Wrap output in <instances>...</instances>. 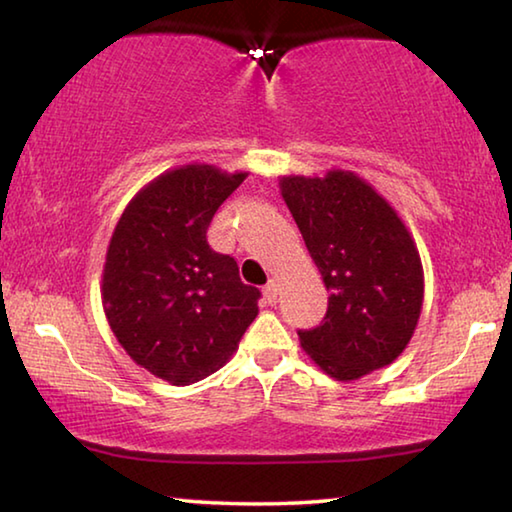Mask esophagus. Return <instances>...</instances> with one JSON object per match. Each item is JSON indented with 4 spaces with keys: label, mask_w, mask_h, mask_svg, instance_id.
<instances>
[{
    "label": "esophagus",
    "mask_w": 512,
    "mask_h": 512,
    "mask_svg": "<svg viewBox=\"0 0 512 512\" xmlns=\"http://www.w3.org/2000/svg\"><path fill=\"white\" fill-rule=\"evenodd\" d=\"M264 300L268 305H275L277 302V282L275 280H268L266 287H264Z\"/></svg>",
    "instance_id": "34e87169"
}]
</instances>
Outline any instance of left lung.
Here are the masks:
<instances>
[{
  "instance_id": "obj_1",
  "label": "left lung",
  "mask_w": 512,
  "mask_h": 512,
  "mask_svg": "<svg viewBox=\"0 0 512 512\" xmlns=\"http://www.w3.org/2000/svg\"><path fill=\"white\" fill-rule=\"evenodd\" d=\"M280 192L329 291L323 323L298 332L302 350L336 381L393 363L424 300L420 253L400 214L354 171L282 176Z\"/></svg>"
}]
</instances>
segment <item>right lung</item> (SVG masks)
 <instances>
[{"label": "right lung", "mask_w": 512, "mask_h": 512, "mask_svg": "<svg viewBox=\"0 0 512 512\" xmlns=\"http://www.w3.org/2000/svg\"><path fill=\"white\" fill-rule=\"evenodd\" d=\"M248 173L212 164L164 171L126 205L103 264L108 325L137 366L173 386L223 368L257 316L259 289L207 244L221 203Z\"/></svg>", "instance_id": "1"}]
</instances>
